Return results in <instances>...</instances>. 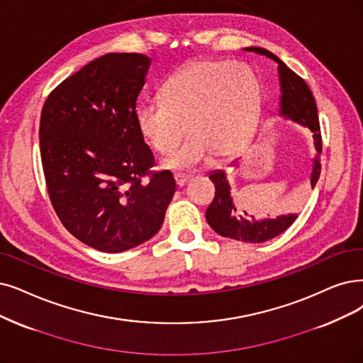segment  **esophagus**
Instances as JSON below:
<instances>
[{"label": "esophagus", "instance_id": "obj_1", "mask_svg": "<svg viewBox=\"0 0 363 363\" xmlns=\"http://www.w3.org/2000/svg\"><path fill=\"white\" fill-rule=\"evenodd\" d=\"M174 180H176V184L179 187H183L187 182H189V179H187L186 176H180V174H176V176H174Z\"/></svg>", "mask_w": 363, "mask_h": 363}]
</instances>
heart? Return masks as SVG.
Masks as SVG:
<instances>
[{
    "mask_svg": "<svg viewBox=\"0 0 363 363\" xmlns=\"http://www.w3.org/2000/svg\"><path fill=\"white\" fill-rule=\"evenodd\" d=\"M260 88L253 72L230 61H195L162 86V99L135 107L137 129L153 150L165 155L168 169H191L217 156H230L247 144L260 116Z\"/></svg>",
    "mask_w": 363,
    "mask_h": 363,
    "instance_id": "obj_1",
    "label": "heart"
}]
</instances>
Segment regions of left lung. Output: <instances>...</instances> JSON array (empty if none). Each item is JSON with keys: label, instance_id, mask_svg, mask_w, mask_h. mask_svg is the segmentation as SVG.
<instances>
[{"label": "left lung", "instance_id": "left-lung-1", "mask_svg": "<svg viewBox=\"0 0 363 363\" xmlns=\"http://www.w3.org/2000/svg\"><path fill=\"white\" fill-rule=\"evenodd\" d=\"M245 52H255L257 55H264L277 64L279 82H280V103L279 114L286 121H292L302 126L308 128L313 133L314 140V157L311 165L310 183L311 187L315 186L318 177H320V155H322V135L320 125L317 118V107L314 96L307 86L298 74L289 68L280 57L268 52L262 48H245ZM237 161L230 164L235 167ZM210 180L214 183L216 195L214 199L207 208L206 219L208 225L217 232V234L232 238L237 241H244L250 244L265 242L280 234L291 226L298 214L289 213L280 214L274 219H256V217L244 208V202L240 196L237 199L230 192V184L223 169H216L210 172Z\"/></svg>", "mask_w": 363, "mask_h": 363}]
</instances>
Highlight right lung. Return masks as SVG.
<instances>
[{
  "label": "right lung",
  "instance_id": "1",
  "mask_svg": "<svg viewBox=\"0 0 363 363\" xmlns=\"http://www.w3.org/2000/svg\"><path fill=\"white\" fill-rule=\"evenodd\" d=\"M152 60L107 53L64 80L46 99L40 153L52 206L69 234L106 253L125 252L161 229L176 192L169 171L137 129L134 111Z\"/></svg>",
  "mask_w": 363,
  "mask_h": 363
}]
</instances>
